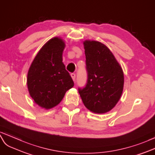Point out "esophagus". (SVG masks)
Segmentation results:
<instances>
[{
	"label": "esophagus",
	"instance_id": "obj_1",
	"mask_svg": "<svg viewBox=\"0 0 155 155\" xmlns=\"http://www.w3.org/2000/svg\"><path fill=\"white\" fill-rule=\"evenodd\" d=\"M71 77H72L73 81H75V77H76V75H75V74L74 73H71Z\"/></svg>",
	"mask_w": 155,
	"mask_h": 155
}]
</instances>
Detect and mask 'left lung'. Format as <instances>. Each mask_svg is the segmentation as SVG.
<instances>
[{
  "label": "left lung",
  "instance_id": "8db88e82",
  "mask_svg": "<svg viewBox=\"0 0 155 155\" xmlns=\"http://www.w3.org/2000/svg\"><path fill=\"white\" fill-rule=\"evenodd\" d=\"M85 50L88 80L84 88H78L86 107L94 113L110 111L120 99L124 88V73L114 55L104 44L86 40Z\"/></svg>",
  "mask_w": 155,
  "mask_h": 155
}]
</instances>
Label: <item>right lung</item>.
I'll use <instances>...</instances> for the list:
<instances>
[{"mask_svg": "<svg viewBox=\"0 0 155 155\" xmlns=\"http://www.w3.org/2000/svg\"><path fill=\"white\" fill-rule=\"evenodd\" d=\"M65 47L60 37L49 40L34 58L27 73V84L35 103L45 109L58 105L74 86L62 62Z\"/></svg>", "mask_w": 155, "mask_h": 155, "instance_id": "right-lung-1", "label": "right lung"}]
</instances>
